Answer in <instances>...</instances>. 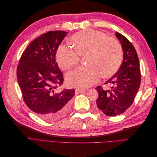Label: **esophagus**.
<instances>
[{
    "mask_svg": "<svg viewBox=\"0 0 157 157\" xmlns=\"http://www.w3.org/2000/svg\"><path fill=\"white\" fill-rule=\"evenodd\" d=\"M84 92H86V90L84 89H81V88H77L75 90V92L76 94H80V93H83Z\"/></svg>",
    "mask_w": 157,
    "mask_h": 157,
    "instance_id": "esophagus-1",
    "label": "esophagus"
}]
</instances>
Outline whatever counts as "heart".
<instances>
[{
  "label": "heart",
  "mask_w": 157,
  "mask_h": 157,
  "mask_svg": "<svg viewBox=\"0 0 157 157\" xmlns=\"http://www.w3.org/2000/svg\"><path fill=\"white\" fill-rule=\"evenodd\" d=\"M70 41L75 52L61 45L56 52V59L63 70L77 65L79 56H86V67H80L66 76V82L72 86L87 88L96 84L100 78H107L119 69L122 58V47L117 40L108 38L101 31L86 29L71 36Z\"/></svg>",
  "instance_id": "heart-1"
}]
</instances>
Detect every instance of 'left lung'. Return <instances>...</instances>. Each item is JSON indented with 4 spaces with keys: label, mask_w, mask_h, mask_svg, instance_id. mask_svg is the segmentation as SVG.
I'll return each mask as SVG.
<instances>
[{
    "label": "left lung",
    "mask_w": 157,
    "mask_h": 157,
    "mask_svg": "<svg viewBox=\"0 0 157 157\" xmlns=\"http://www.w3.org/2000/svg\"><path fill=\"white\" fill-rule=\"evenodd\" d=\"M115 35L123 51L122 63L117 73L105 83L111 84V89L96 88L98 92V108L110 117L120 115L131 106L141 83L140 61L134 47L121 33L116 32Z\"/></svg>",
    "instance_id": "1"
}]
</instances>
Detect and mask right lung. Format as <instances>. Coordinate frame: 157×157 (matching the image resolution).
Masks as SVG:
<instances>
[{"instance_id": "1", "label": "right lung", "mask_w": 157, "mask_h": 157, "mask_svg": "<svg viewBox=\"0 0 157 157\" xmlns=\"http://www.w3.org/2000/svg\"><path fill=\"white\" fill-rule=\"evenodd\" d=\"M67 32L49 31L35 39L23 52L17 68V78L23 100L38 117L54 121L66 115L75 90L56 92L63 82L56 60V52Z\"/></svg>"}]
</instances>
